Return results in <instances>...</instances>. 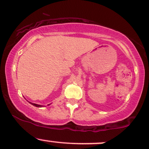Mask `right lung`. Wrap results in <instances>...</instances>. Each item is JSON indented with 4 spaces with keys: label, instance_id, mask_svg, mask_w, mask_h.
<instances>
[{
    "label": "right lung",
    "instance_id": "add662e5",
    "mask_svg": "<svg viewBox=\"0 0 149 149\" xmlns=\"http://www.w3.org/2000/svg\"><path fill=\"white\" fill-rule=\"evenodd\" d=\"M32 104V105H33L34 106H36V107H42V105H37V104H35V103H30Z\"/></svg>",
    "mask_w": 149,
    "mask_h": 149
}]
</instances>
